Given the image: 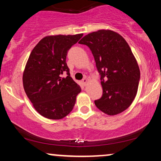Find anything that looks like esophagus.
Listing matches in <instances>:
<instances>
[{"label":"esophagus","instance_id":"1","mask_svg":"<svg viewBox=\"0 0 161 161\" xmlns=\"http://www.w3.org/2000/svg\"><path fill=\"white\" fill-rule=\"evenodd\" d=\"M82 83H83V85H84L85 86H86L87 85V83H88V79H87L86 78H84L82 79Z\"/></svg>","mask_w":161,"mask_h":161}]
</instances>
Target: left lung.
I'll use <instances>...</instances> for the list:
<instances>
[{
	"instance_id": "obj_1",
	"label": "left lung",
	"mask_w": 161,
	"mask_h": 161,
	"mask_svg": "<svg viewBox=\"0 0 161 161\" xmlns=\"http://www.w3.org/2000/svg\"><path fill=\"white\" fill-rule=\"evenodd\" d=\"M79 43L91 50L101 74L103 95L95 101L96 107L110 116L123 112L136 97L140 79L138 63L126 41L114 31L101 29L86 35Z\"/></svg>"
}]
</instances>
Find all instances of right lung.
<instances>
[{"instance_id": "1", "label": "right lung", "mask_w": 161, "mask_h": 161, "mask_svg": "<svg viewBox=\"0 0 161 161\" xmlns=\"http://www.w3.org/2000/svg\"><path fill=\"white\" fill-rule=\"evenodd\" d=\"M83 34L47 36L29 55L23 75V88L36 110L50 119L67 116L81 88L70 76L66 63L69 49ZM67 73L68 75H62Z\"/></svg>"}]
</instances>
